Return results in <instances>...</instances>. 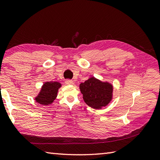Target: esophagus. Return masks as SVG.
Masks as SVG:
<instances>
[{
    "label": "esophagus",
    "instance_id": "34e87169",
    "mask_svg": "<svg viewBox=\"0 0 160 160\" xmlns=\"http://www.w3.org/2000/svg\"><path fill=\"white\" fill-rule=\"evenodd\" d=\"M65 83H66L67 84H68V85H72V84H74L73 81V80H67Z\"/></svg>",
    "mask_w": 160,
    "mask_h": 160
}]
</instances>
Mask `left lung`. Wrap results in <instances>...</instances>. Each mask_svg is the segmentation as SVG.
I'll return each mask as SVG.
<instances>
[{
  "label": "left lung",
  "instance_id": "1",
  "mask_svg": "<svg viewBox=\"0 0 160 160\" xmlns=\"http://www.w3.org/2000/svg\"><path fill=\"white\" fill-rule=\"evenodd\" d=\"M80 90L85 103L94 109H101L107 106L113 99V85L95 77H91L81 83Z\"/></svg>",
  "mask_w": 160,
  "mask_h": 160
}]
</instances>
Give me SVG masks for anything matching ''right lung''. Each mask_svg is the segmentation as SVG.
Returning a JSON list of instances; mask_svg holds the SVG:
<instances>
[{"label":"right lung","instance_id":"1","mask_svg":"<svg viewBox=\"0 0 160 160\" xmlns=\"http://www.w3.org/2000/svg\"><path fill=\"white\" fill-rule=\"evenodd\" d=\"M62 87L58 82H46L42 84L40 92L35 97V100L42 105H49L53 102L58 96V89Z\"/></svg>","mask_w":160,"mask_h":160}]
</instances>
